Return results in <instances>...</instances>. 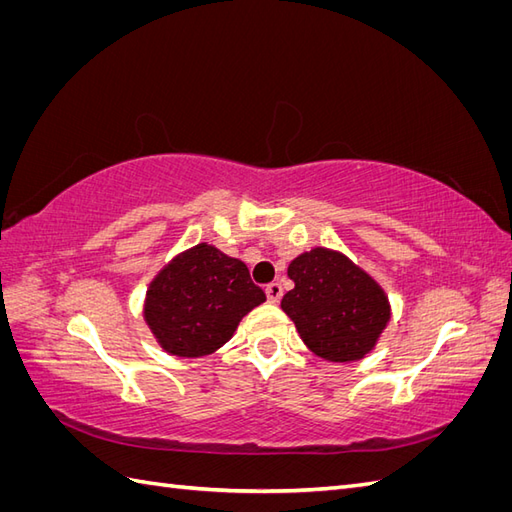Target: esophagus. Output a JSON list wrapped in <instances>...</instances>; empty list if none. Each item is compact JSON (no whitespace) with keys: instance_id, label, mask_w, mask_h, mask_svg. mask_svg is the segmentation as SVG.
I'll return each instance as SVG.
<instances>
[{"instance_id":"obj_1","label":"esophagus","mask_w":512,"mask_h":512,"mask_svg":"<svg viewBox=\"0 0 512 512\" xmlns=\"http://www.w3.org/2000/svg\"><path fill=\"white\" fill-rule=\"evenodd\" d=\"M282 294H284V288H282V284L273 282V284H269V286H267V299H269L271 303H280Z\"/></svg>"}]
</instances>
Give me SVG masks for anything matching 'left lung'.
I'll return each instance as SVG.
<instances>
[{"label": "left lung", "mask_w": 512, "mask_h": 512, "mask_svg": "<svg viewBox=\"0 0 512 512\" xmlns=\"http://www.w3.org/2000/svg\"><path fill=\"white\" fill-rule=\"evenodd\" d=\"M288 277L294 288L282 309L309 350L333 363L374 352L391 322V301L365 269L342 252L314 247L290 262Z\"/></svg>", "instance_id": "8db88e82"}]
</instances>
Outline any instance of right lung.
I'll list each match as a JSON object with an SVG mask.
<instances>
[{
    "mask_svg": "<svg viewBox=\"0 0 512 512\" xmlns=\"http://www.w3.org/2000/svg\"><path fill=\"white\" fill-rule=\"evenodd\" d=\"M265 301L245 262L215 245L198 243L179 252L153 277L143 318L164 352L198 359L220 350L243 316Z\"/></svg>",
    "mask_w": 512,
    "mask_h": 512,
    "instance_id": "right-lung-1",
    "label": "right lung"
}]
</instances>
